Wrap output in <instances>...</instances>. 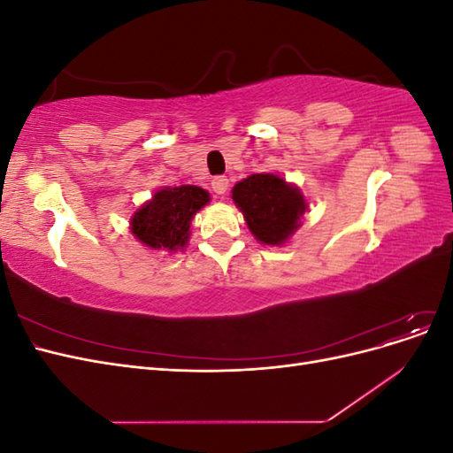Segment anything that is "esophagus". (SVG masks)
Segmentation results:
<instances>
[{
	"label": "esophagus",
	"instance_id": "34e87169",
	"mask_svg": "<svg viewBox=\"0 0 453 453\" xmlns=\"http://www.w3.org/2000/svg\"><path fill=\"white\" fill-rule=\"evenodd\" d=\"M211 188H213V193H215V195H225V193H226V188H228V180H226V175H217L215 180L211 181Z\"/></svg>",
	"mask_w": 453,
	"mask_h": 453
}]
</instances>
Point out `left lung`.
Masks as SVG:
<instances>
[{"mask_svg": "<svg viewBox=\"0 0 453 453\" xmlns=\"http://www.w3.org/2000/svg\"><path fill=\"white\" fill-rule=\"evenodd\" d=\"M232 200L243 213L251 234L265 245H285L300 228L308 210L306 198L295 183L278 173H253L232 187Z\"/></svg>", "mask_w": 453, "mask_h": 453, "instance_id": "obj_1", "label": "left lung"}]
</instances>
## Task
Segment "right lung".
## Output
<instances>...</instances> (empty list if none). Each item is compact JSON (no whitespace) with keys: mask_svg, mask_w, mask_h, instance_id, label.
I'll return each instance as SVG.
<instances>
[{"mask_svg":"<svg viewBox=\"0 0 453 453\" xmlns=\"http://www.w3.org/2000/svg\"><path fill=\"white\" fill-rule=\"evenodd\" d=\"M210 193L196 185L162 187L130 219L134 238L155 251H183L190 238V221L210 203Z\"/></svg>","mask_w":453,"mask_h":453,"instance_id":"1","label":"right lung"}]
</instances>
